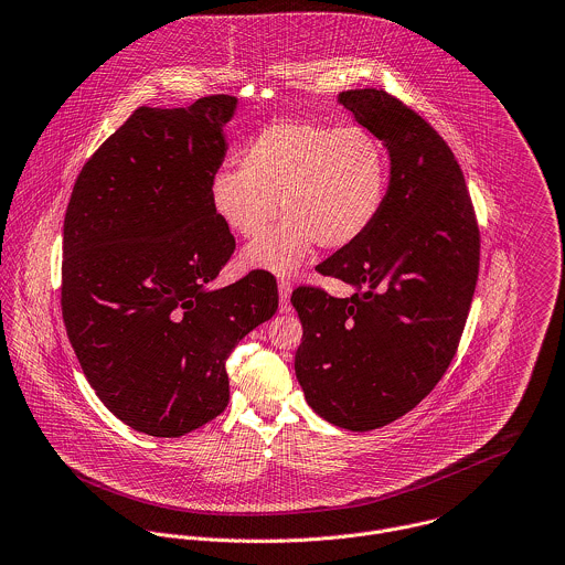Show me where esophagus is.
<instances>
[{
  "label": "esophagus",
  "instance_id": "obj_1",
  "mask_svg": "<svg viewBox=\"0 0 565 565\" xmlns=\"http://www.w3.org/2000/svg\"><path fill=\"white\" fill-rule=\"evenodd\" d=\"M290 292H292L290 281H279V306H281V310H286V308H288Z\"/></svg>",
  "mask_w": 565,
  "mask_h": 565
}]
</instances>
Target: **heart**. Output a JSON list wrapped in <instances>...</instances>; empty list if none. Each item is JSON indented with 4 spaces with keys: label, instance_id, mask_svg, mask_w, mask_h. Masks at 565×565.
Listing matches in <instances>:
<instances>
[{
    "label": "heart",
    "instance_id": "obj_1",
    "mask_svg": "<svg viewBox=\"0 0 565 565\" xmlns=\"http://www.w3.org/2000/svg\"><path fill=\"white\" fill-rule=\"evenodd\" d=\"M387 156L381 140L359 125L277 122L239 153V171L211 180V206L235 235H264L279 209L288 215L270 235L250 244L242 262L270 275H292L315 244L339 250L361 239L387 195Z\"/></svg>",
    "mask_w": 565,
    "mask_h": 565
}]
</instances>
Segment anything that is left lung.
<instances>
[{
  "mask_svg": "<svg viewBox=\"0 0 565 565\" xmlns=\"http://www.w3.org/2000/svg\"><path fill=\"white\" fill-rule=\"evenodd\" d=\"M385 142L390 184L370 231L319 273L350 297L297 288L295 374L323 420L370 431L412 412L456 356L480 268V231L460 164L438 131L383 89L339 94Z\"/></svg>",
  "mask_w": 565,
  "mask_h": 565,
  "instance_id": "obj_1",
  "label": "left lung"
}]
</instances>
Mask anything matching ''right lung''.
I'll return each mask as SVG.
<instances>
[{
	"label": "right lung",
	"mask_w": 565,
	"mask_h": 565,
	"mask_svg": "<svg viewBox=\"0 0 565 565\" xmlns=\"http://www.w3.org/2000/svg\"><path fill=\"white\" fill-rule=\"evenodd\" d=\"M235 109L228 94L138 107L85 162L65 211L67 339L100 403L153 438L226 409V359L279 303L264 270L211 288L235 250L209 193Z\"/></svg>",
	"instance_id": "1"
}]
</instances>
